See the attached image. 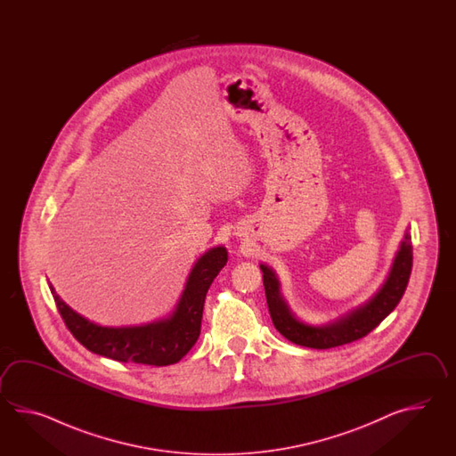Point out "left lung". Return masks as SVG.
<instances>
[{
    "instance_id": "obj_1",
    "label": "left lung",
    "mask_w": 456,
    "mask_h": 456,
    "mask_svg": "<svg viewBox=\"0 0 456 456\" xmlns=\"http://www.w3.org/2000/svg\"><path fill=\"white\" fill-rule=\"evenodd\" d=\"M261 271L267 306L275 330L297 346L311 349H330L362 339L396 308L406 291L409 275L412 271V242L406 232L385 285L371 300L324 326H308L297 320L287 301L281 297V283L275 272L264 264H261Z\"/></svg>"
}]
</instances>
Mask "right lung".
<instances>
[{
    "mask_svg": "<svg viewBox=\"0 0 456 456\" xmlns=\"http://www.w3.org/2000/svg\"><path fill=\"white\" fill-rule=\"evenodd\" d=\"M228 261L224 246L212 248L195 262L183 297L171 316L143 326L104 328L71 310L50 285L55 305L69 332L87 350L124 363L173 365L194 347L200 336L205 297L215 277Z\"/></svg>",
    "mask_w": 456,
    "mask_h": 456,
    "instance_id": "obj_1",
    "label": "right lung"
}]
</instances>
